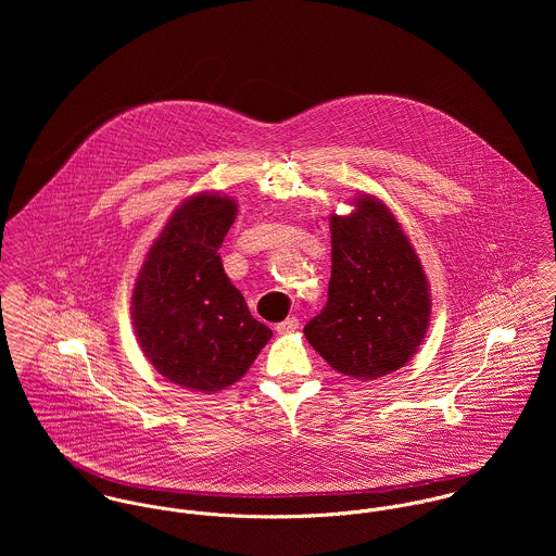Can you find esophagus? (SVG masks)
Wrapping results in <instances>:
<instances>
[{
    "instance_id": "34e87169",
    "label": "esophagus",
    "mask_w": 556,
    "mask_h": 556,
    "mask_svg": "<svg viewBox=\"0 0 556 556\" xmlns=\"http://www.w3.org/2000/svg\"><path fill=\"white\" fill-rule=\"evenodd\" d=\"M298 327H300L298 317H289L287 320H282V323L276 325V331H278V333H291V331H295Z\"/></svg>"
}]
</instances>
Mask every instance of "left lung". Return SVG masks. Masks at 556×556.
I'll return each instance as SVG.
<instances>
[{
    "mask_svg": "<svg viewBox=\"0 0 556 556\" xmlns=\"http://www.w3.org/2000/svg\"><path fill=\"white\" fill-rule=\"evenodd\" d=\"M355 207L331 216L327 304L304 333L333 370L368 381L413 357L428 329L430 293L394 214L372 197Z\"/></svg>",
    "mask_w": 556,
    "mask_h": 556,
    "instance_id": "obj_1",
    "label": "left lung"
}]
</instances>
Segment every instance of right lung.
Listing matches in <instances>:
<instances>
[{
	"mask_svg": "<svg viewBox=\"0 0 556 556\" xmlns=\"http://www.w3.org/2000/svg\"><path fill=\"white\" fill-rule=\"evenodd\" d=\"M238 205L197 194L168 218L139 271L132 320L160 375L194 392L233 386L271 338L225 274L218 248Z\"/></svg>",
	"mask_w": 556,
	"mask_h": 556,
	"instance_id": "right-lung-1",
	"label": "right lung"
}]
</instances>
